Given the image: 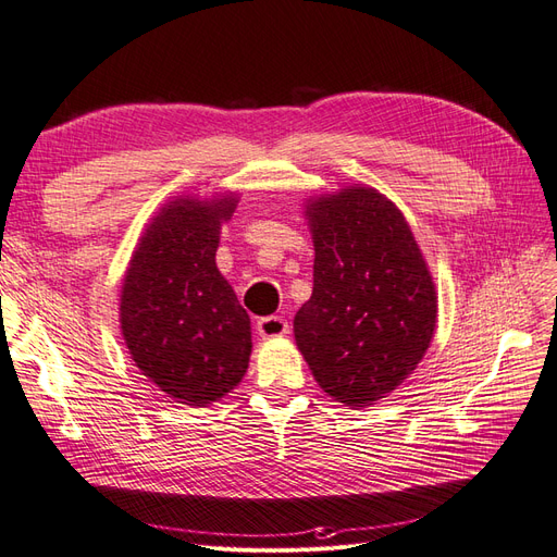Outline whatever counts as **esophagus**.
Segmentation results:
<instances>
[{
    "label": "esophagus",
    "mask_w": 557,
    "mask_h": 557,
    "mask_svg": "<svg viewBox=\"0 0 557 557\" xmlns=\"http://www.w3.org/2000/svg\"><path fill=\"white\" fill-rule=\"evenodd\" d=\"M258 334L262 336V339H274V336H285L290 332V325L288 320H285L283 315H264L258 320Z\"/></svg>",
    "instance_id": "esophagus-1"
}]
</instances>
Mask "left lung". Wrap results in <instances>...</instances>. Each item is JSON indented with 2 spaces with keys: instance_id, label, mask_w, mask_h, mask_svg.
<instances>
[{
  "instance_id": "1",
  "label": "left lung",
  "mask_w": 557,
  "mask_h": 557,
  "mask_svg": "<svg viewBox=\"0 0 557 557\" xmlns=\"http://www.w3.org/2000/svg\"><path fill=\"white\" fill-rule=\"evenodd\" d=\"M313 293L295 342L323 391L348 407L393 393L423 360L436 293L399 209L372 188H348L307 211Z\"/></svg>"
}]
</instances>
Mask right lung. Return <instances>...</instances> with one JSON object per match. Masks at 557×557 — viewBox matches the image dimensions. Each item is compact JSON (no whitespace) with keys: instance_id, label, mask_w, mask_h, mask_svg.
<instances>
[{"instance_id":"obj_1","label":"right lung","mask_w":557,"mask_h":557,"mask_svg":"<svg viewBox=\"0 0 557 557\" xmlns=\"http://www.w3.org/2000/svg\"><path fill=\"white\" fill-rule=\"evenodd\" d=\"M234 199H176L129 262L121 325L134 362L183 404H211L242 381L250 318L215 267L221 223Z\"/></svg>"}]
</instances>
